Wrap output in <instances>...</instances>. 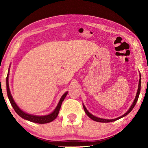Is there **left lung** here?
<instances>
[{
	"label": "left lung",
	"mask_w": 148,
	"mask_h": 148,
	"mask_svg": "<svg viewBox=\"0 0 148 148\" xmlns=\"http://www.w3.org/2000/svg\"><path fill=\"white\" fill-rule=\"evenodd\" d=\"M140 85H141V76H140V79H139V86H138V90H137V95L136 96V98H135L134 99V101L133 102V103L132 104V106H130V109L128 110V111L125 113V114L123 115H122L121 116H120V117H118L117 118H115V119H102V118H98V117H96V116H93V114H91V113H90L88 111V110L86 109L85 106H84L83 105V108H84V111H85L86 114H87V116H88L89 118H90L92 119H93V120L95 121H97V122H102V123H109V122H112V121H114L116 120H118V119H120L123 117H124V116H127L128 113H130V111H132V110L133 109V108H134V106H136V103L137 102V100L138 99H139V94H140Z\"/></svg>",
	"instance_id": "1"
}]
</instances>
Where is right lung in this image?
Masks as SVG:
<instances>
[{
    "label": "right lung",
    "instance_id": "right-lung-1",
    "mask_svg": "<svg viewBox=\"0 0 148 148\" xmlns=\"http://www.w3.org/2000/svg\"><path fill=\"white\" fill-rule=\"evenodd\" d=\"M9 72V70L8 71L7 77H6V87H7L8 96L9 101H10L11 104L12 106V108H13L16 112L17 114L20 116V117H21L22 118H23L25 119H27V120H28V121H32L34 123H39V124L48 123H49V122L53 121L56 117H57L59 111H60V108H61L62 102L64 101V100L65 99V97L67 96L68 92H65L64 95L62 96L57 106L56 107V108L55 109L54 111H53L51 113V114H48V115H45V116H36V115L27 114V113L23 112L22 110H21L20 108H18V106L16 105V103L14 101L13 99H12V97L11 94L10 90H9V81H8Z\"/></svg>",
    "mask_w": 148,
    "mask_h": 148
}]
</instances>
